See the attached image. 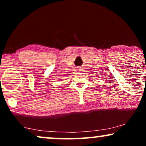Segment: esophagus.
Segmentation results:
<instances>
[{"mask_svg": "<svg viewBox=\"0 0 146 146\" xmlns=\"http://www.w3.org/2000/svg\"><path fill=\"white\" fill-rule=\"evenodd\" d=\"M78 69H80V68H78ZM78 71H80V70H78Z\"/></svg>", "mask_w": 146, "mask_h": 146, "instance_id": "esophagus-1", "label": "esophagus"}]
</instances>
